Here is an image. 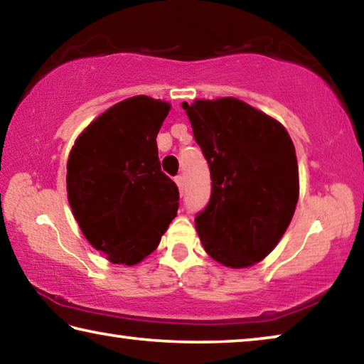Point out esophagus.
<instances>
[{
    "mask_svg": "<svg viewBox=\"0 0 364 364\" xmlns=\"http://www.w3.org/2000/svg\"><path fill=\"white\" fill-rule=\"evenodd\" d=\"M175 183L178 184V189H180V193L183 194L184 184H186V183H184V176H183V175H176V176H175Z\"/></svg>",
    "mask_w": 364,
    "mask_h": 364,
    "instance_id": "obj_1",
    "label": "esophagus"
}]
</instances>
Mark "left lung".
Returning <instances> with one entry per match:
<instances>
[{
  "label": "left lung",
  "instance_id": "1",
  "mask_svg": "<svg viewBox=\"0 0 364 364\" xmlns=\"http://www.w3.org/2000/svg\"><path fill=\"white\" fill-rule=\"evenodd\" d=\"M210 168L212 194L196 215L213 260L245 268L286 232L299 199V167L286 128L236 97L183 102Z\"/></svg>",
  "mask_w": 364,
  "mask_h": 364
}]
</instances>
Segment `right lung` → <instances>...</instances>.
<instances>
[{"label":"right lung","mask_w":364,"mask_h":364,"mask_svg":"<svg viewBox=\"0 0 364 364\" xmlns=\"http://www.w3.org/2000/svg\"><path fill=\"white\" fill-rule=\"evenodd\" d=\"M170 104L125 100L86 127L67 162V194L80 230L112 263L151 254L176 217L180 193L159 162L157 133Z\"/></svg>","instance_id":"add662e5"}]
</instances>
